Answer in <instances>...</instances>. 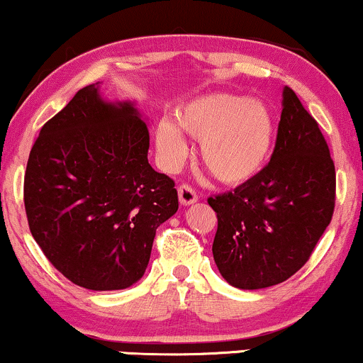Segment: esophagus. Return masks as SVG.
Segmentation results:
<instances>
[{"mask_svg": "<svg viewBox=\"0 0 363 363\" xmlns=\"http://www.w3.org/2000/svg\"><path fill=\"white\" fill-rule=\"evenodd\" d=\"M177 194H179V203H181L182 206H191L194 204L197 201V194L196 191L192 189L191 186L187 184H182L177 187Z\"/></svg>", "mask_w": 363, "mask_h": 363, "instance_id": "obj_1", "label": "esophagus"}]
</instances>
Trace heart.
<instances>
[{
    "instance_id": "heart-1",
    "label": "heart",
    "mask_w": 363,
    "mask_h": 363,
    "mask_svg": "<svg viewBox=\"0 0 363 363\" xmlns=\"http://www.w3.org/2000/svg\"><path fill=\"white\" fill-rule=\"evenodd\" d=\"M182 130L201 140L206 169L231 186L245 184L263 171L277 139L273 110L263 100L206 95L179 110V123L167 117L157 123L155 147L167 171L181 167L189 152Z\"/></svg>"
}]
</instances>
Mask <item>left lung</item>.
<instances>
[{"label":"left lung","mask_w":363,"mask_h":363,"mask_svg":"<svg viewBox=\"0 0 363 363\" xmlns=\"http://www.w3.org/2000/svg\"><path fill=\"white\" fill-rule=\"evenodd\" d=\"M272 160L235 191L209 197L218 214L213 256L240 290H259L293 277L332 221L335 166L318 123L290 86Z\"/></svg>","instance_id":"1"}]
</instances>
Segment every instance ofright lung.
Masks as SVG:
<instances>
[{
    "mask_svg": "<svg viewBox=\"0 0 363 363\" xmlns=\"http://www.w3.org/2000/svg\"><path fill=\"white\" fill-rule=\"evenodd\" d=\"M147 122L100 82L41 127L25 174L30 231L72 283L125 290L144 277L157 229L179 208L174 181L149 164Z\"/></svg>",
    "mask_w": 363,
    "mask_h": 363,
    "instance_id": "right-lung-1",
    "label": "right lung"
}]
</instances>
